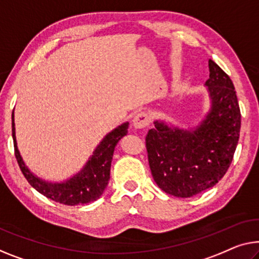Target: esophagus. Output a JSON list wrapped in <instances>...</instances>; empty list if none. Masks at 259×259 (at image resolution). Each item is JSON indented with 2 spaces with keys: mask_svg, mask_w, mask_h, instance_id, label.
<instances>
[{
  "mask_svg": "<svg viewBox=\"0 0 259 259\" xmlns=\"http://www.w3.org/2000/svg\"><path fill=\"white\" fill-rule=\"evenodd\" d=\"M150 124V118L149 115L145 113V111H141L135 115V117L133 118V125L136 129H143L146 128Z\"/></svg>",
  "mask_w": 259,
  "mask_h": 259,
  "instance_id": "1",
  "label": "esophagus"
}]
</instances>
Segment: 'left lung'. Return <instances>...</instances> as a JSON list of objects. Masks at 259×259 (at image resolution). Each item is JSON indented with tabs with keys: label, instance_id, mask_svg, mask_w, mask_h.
<instances>
[{
	"label": "left lung",
	"instance_id": "left-lung-1",
	"mask_svg": "<svg viewBox=\"0 0 259 259\" xmlns=\"http://www.w3.org/2000/svg\"><path fill=\"white\" fill-rule=\"evenodd\" d=\"M208 66L204 86L210 108L202 121L181 129L156 119L145 138L154 181L178 198H191L218 184L228 171L240 137L241 111L233 81L213 60Z\"/></svg>",
	"mask_w": 259,
	"mask_h": 259
}]
</instances>
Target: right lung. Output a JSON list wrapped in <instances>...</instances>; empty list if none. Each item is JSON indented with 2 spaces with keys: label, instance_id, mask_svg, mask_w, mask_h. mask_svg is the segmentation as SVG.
<instances>
[{
  "label": "right lung",
  "instance_id": "1",
  "mask_svg": "<svg viewBox=\"0 0 259 259\" xmlns=\"http://www.w3.org/2000/svg\"><path fill=\"white\" fill-rule=\"evenodd\" d=\"M14 117L13 111L11 126H13L15 156H16L22 173L34 190L53 201L67 204V206L90 203L98 200L102 195L108 181L110 179V166L115 146L122 137L128 134L129 122H124L117 128L111 130L109 134H107L93 151V154L84 164V166L78 173L64 181L52 183V181L40 179L39 177L31 172L25 165L17 146Z\"/></svg>",
  "mask_w": 259,
  "mask_h": 259
}]
</instances>
